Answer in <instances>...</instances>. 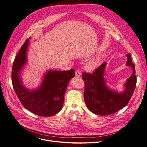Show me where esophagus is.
Instances as JSON below:
<instances>
[{
  "mask_svg": "<svg viewBox=\"0 0 147 147\" xmlns=\"http://www.w3.org/2000/svg\"><path fill=\"white\" fill-rule=\"evenodd\" d=\"M75 76H76V77H80L81 76V73H80V72L79 71H76V73H75Z\"/></svg>",
  "mask_w": 147,
  "mask_h": 147,
  "instance_id": "34e87169",
  "label": "esophagus"
}]
</instances>
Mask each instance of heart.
I'll list each match as a JSON object with an SVG mask.
<instances>
[{
    "mask_svg": "<svg viewBox=\"0 0 147 147\" xmlns=\"http://www.w3.org/2000/svg\"><path fill=\"white\" fill-rule=\"evenodd\" d=\"M102 64V59L100 57L94 58L89 60L85 65V68L89 71H94Z\"/></svg>",
    "mask_w": 147,
    "mask_h": 147,
    "instance_id": "heart-1",
    "label": "heart"
}]
</instances>
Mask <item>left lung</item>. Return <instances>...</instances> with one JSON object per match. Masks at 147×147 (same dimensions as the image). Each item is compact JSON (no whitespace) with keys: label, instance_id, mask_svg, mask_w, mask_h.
I'll use <instances>...</instances> for the list:
<instances>
[{"label":"left lung","instance_id":"left-lung-1","mask_svg":"<svg viewBox=\"0 0 147 147\" xmlns=\"http://www.w3.org/2000/svg\"><path fill=\"white\" fill-rule=\"evenodd\" d=\"M126 65L132 68L133 73L124 84L122 92L111 89L107 85L105 76L107 63L98 67L93 74L84 73L83 80L85 84L84 99L88 109L99 115L113 114L125 107L132 97L136 84L135 67L129 53L126 55Z\"/></svg>","mask_w":147,"mask_h":147}]
</instances>
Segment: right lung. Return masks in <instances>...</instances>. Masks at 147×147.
Returning a JSON list of instances; mask_svg holds the SVG:
<instances>
[{
    "label": "right lung",
    "mask_w": 147,
    "mask_h": 147,
    "mask_svg": "<svg viewBox=\"0 0 147 147\" xmlns=\"http://www.w3.org/2000/svg\"><path fill=\"white\" fill-rule=\"evenodd\" d=\"M30 38L22 46L12 66V82L13 89L26 109L36 115L50 117L63 108L68 84L75 76L74 69L68 71L49 69L43 76L40 84L28 89L23 83L21 73L28 63L27 52Z\"/></svg>",
    "instance_id": "obj_1"
}]
</instances>
